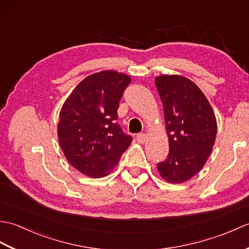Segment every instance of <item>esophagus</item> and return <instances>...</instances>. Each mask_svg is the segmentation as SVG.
Returning <instances> with one entry per match:
<instances>
[{
  "label": "esophagus",
  "mask_w": 249,
  "mask_h": 249,
  "mask_svg": "<svg viewBox=\"0 0 249 249\" xmlns=\"http://www.w3.org/2000/svg\"><path fill=\"white\" fill-rule=\"evenodd\" d=\"M146 139H147V137H146L145 134H138V135H137V141H138L139 143H142V144L145 143Z\"/></svg>",
  "instance_id": "esophagus-1"
}]
</instances>
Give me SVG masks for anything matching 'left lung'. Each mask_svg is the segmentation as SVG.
Instances as JSON below:
<instances>
[{"label":"left lung","instance_id":"obj_1","mask_svg":"<svg viewBox=\"0 0 249 249\" xmlns=\"http://www.w3.org/2000/svg\"><path fill=\"white\" fill-rule=\"evenodd\" d=\"M162 103L169 154L157 165L162 178L183 183L196 176L212 152L217 133L214 111L202 91L178 75L156 77Z\"/></svg>","mask_w":249,"mask_h":249}]
</instances>
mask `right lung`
<instances>
[{"mask_svg":"<svg viewBox=\"0 0 249 249\" xmlns=\"http://www.w3.org/2000/svg\"><path fill=\"white\" fill-rule=\"evenodd\" d=\"M131 79L104 71L73 89L60 111L57 137L66 160L89 178H103L118 165L133 137L118 122L120 99Z\"/></svg>","mask_w":249,"mask_h":249,"instance_id":"right-lung-1","label":"right lung"}]
</instances>
